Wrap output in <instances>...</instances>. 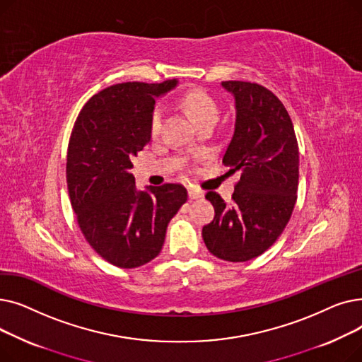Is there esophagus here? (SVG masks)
<instances>
[{
    "label": "esophagus",
    "mask_w": 362,
    "mask_h": 362,
    "mask_svg": "<svg viewBox=\"0 0 362 362\" xmlns=\"http://www.w3.org/2000/svg\"><path fill=\"white\" fill-rule=\"evenodd\" d=\"M187 194H189V199H199L204 197V192L197 187H189Z\"/></svg>",
    "instance_id": "1"
}]
</instances>
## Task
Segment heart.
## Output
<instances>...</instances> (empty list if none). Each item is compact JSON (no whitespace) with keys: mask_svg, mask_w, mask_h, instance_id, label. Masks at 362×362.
<instances>
[{"mask_svg":"<svg viewBox=\"0 0 362 362\" xmlns=\"http://www.w3.org/2000/svg\"><path fill=\"white\" fill-rule=\"evenodd\" d=\"M185 108L198 126L205 123H216L218 119V107L210 93L202 89H192L185 93L182 100ZM163 123V108L156 107L152 110L149 119V130L152 135H157Z\"/></svg>","mask_w":362,"mask_h":362,"instance_id":"1","label":"heart"}]
</instances>
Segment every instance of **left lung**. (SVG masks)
Listing matches in <instances>:
<instances>
[{
  "label": "left lung",
  "instance_id": "1",
  "mask_svg": "<svg viewBox=\"0 0 362 362\" xmlns=\"http://www.w3.org/2000/svg\"><path fill=\"white\" fill-rule=\"evenodd\" d=\"M235 97L233 138L223 157L229 173L240 171L232 204L217 192L205 198L214 220L202 238L213 255L230 262L250 261L267 251L286 227L296 202L299 149L289 112L276 95L258 83L227 81Z\"/></svg>",
  "mask_w": 362,
  "mask_h": 362
}]
</instances>
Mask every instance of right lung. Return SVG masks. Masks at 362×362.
<instances>
[{
	"mask_svg": "<svg viewBox=\"0 0 362 362\" xmlns=\"http://www.w3.org/2000/svg\"><path fill=\"white\" fill-rule=\"evenodd\" d=\"M177 85L126 82L98 92L71 130L66 177L81 230L93 251L120 269L154 259L170 220L187 201L179 183L138 191L129 170L151 139L149 119L161 97Z\"/></svg>",
	"mask_w": 362,
	"mask_h": 362,
	"instance_id": "obj_1",
	"label": "right lung"
}]
</instances>
